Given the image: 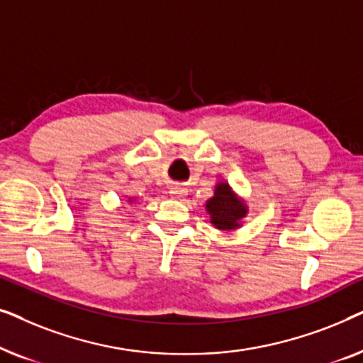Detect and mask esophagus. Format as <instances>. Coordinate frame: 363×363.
I'll list each match as a JSON object with an SVG mask.
<instances>
[{
  "mask_svg": "<svg viewBox=\"0 0 363 363\" xmlns=\"http://www.w3.org/2000/svg\"><path fill=\"white\" fill-rule=\"evenodd\" d=\"M172 195H175V196H178V198H180V196H183V195H185V190H183V188L182 186H173L172 188Z\"/></svg>",
  "mask_w": 363,
  "mask_h": 363,
  "instance_id": "obj_1",
  "label": "esophagus"
}]
</instances>
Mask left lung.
<instances>
[{
	"mask_svg": "<svg viewBox=\"0 0 363 363\" xmlns=\"http://www.w3.org/2000/svg\"><path fill=\"white\" fill-rule=\"evenodd\" d=\"M206 211L218 230H235L246 216L247 208L240 198H236L228 183H218L215 196L206 201Z\"/></svg>",
	"mask_w": 363,
	"mask_h": 363,
	"instance_id": "1",
	"label": "left lung"
}]
</instances>
